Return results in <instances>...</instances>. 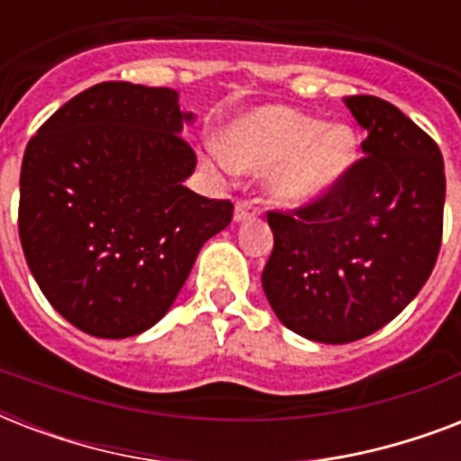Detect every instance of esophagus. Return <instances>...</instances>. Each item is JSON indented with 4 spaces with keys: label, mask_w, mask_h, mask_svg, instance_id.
Masks as SVG:
<instances>
[{
    "label": "esophagus",
    "mask_w": 461,
    "mask_h": 461,
    "mask_svg": "<svg viewBox=\"0 0 461 461\" xmlns=\"http://www.w3.org/2000/svg\"><path fill=\"white\" fill-rule=\"evenodd\" d=\"M256 215H258V208L251 201H239L237 208H234V222H246Z\"/></svg>",
    "instance_id": "1"
}]
</instances>
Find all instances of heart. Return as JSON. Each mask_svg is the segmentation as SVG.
I'll use <instances>...</instances> for the list:
<instances>
[{
    "instance_id": "obj_1",
    "label": "heart",
    "mask_w": 461,
    "mask_h": 461,
    "mask_svg": "<svg viewBox=\"0 0 461 461\" xmlns=\"http://www.w3.org/2000/svg\"><path fill=\"white\" fill-rule=\"evenodd\" d=\"M357 158L358 140L351 126L325 124L280 104L239 119L224 143L227 165L241 172H267V195L285 208L321 201L342 184Z\"/></svg>"
}]
</instances>
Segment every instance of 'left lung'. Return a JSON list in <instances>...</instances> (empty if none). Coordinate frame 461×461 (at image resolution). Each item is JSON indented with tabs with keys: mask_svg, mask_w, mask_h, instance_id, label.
Here are the masks:
<instances>
[{
	"mask_svg": "<svg viewBox=\"0 0 461 461\" xmlns=\"http://www.w3.org/2000/svg\"><path fill=\"white\" fill-rule=\"evenodd\" d=\"M368 131L366 158L321 201L267 212L275 246L263 292L296 335L347 344L400 315L436 266L443 239L440 148L394 104L344 97Z\"/></svg>",
	"mask_w": 461,
	"mask_h": 461,
	"instance_id": "left-lung-1",
	"label": "left lung"
}]
</instances>
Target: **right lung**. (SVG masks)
Wrapping results in <instances>:
<instances>
[{"mask_svg":"<svg viewBox=\"0 0 461 461\" xmlns=\"http://www.w3.org/2000/svg\"><path fill=\"white\" fill-rule=\"evenodd\" d=\"M194 114L179 93L97 83L54 112L25 148L18 234L32 277L71 325L103 339L146 332L169 311L201 246L234 205L184 181Z\"/></svg>","mask_w":461,"mask_h":461,"instance_id":"add662e5","label":"right lung"}]
</instances>
